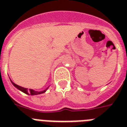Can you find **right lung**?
<instances>
[{"label":"right lung","mask_w":127,"mask_h":127,"mask_svg":"<svg viewBox=\"0 0 127 127\" xmlns=\"http://www.w3.org/2000/svg\"><path fill=\"white\" fill-rule=\"evenodd\" d=\"M10 81H11V82L12 83V84H13L17 89H18L19 90L21 91L22 92H23V93L27 94V95H39V94H43V93H45V92L46 91L48 90V88H49V87H48V88H46L45 90L40 91V92H37V91H35V90H32V89H29V90H28V88H23V87L20 86H19V85L16 84H15L14 82H13L11 81V79H10Z\"/></svg>","instance_id":"1"}]
</instances>
